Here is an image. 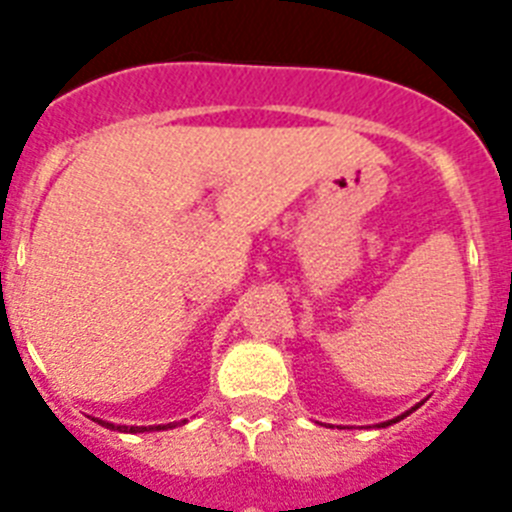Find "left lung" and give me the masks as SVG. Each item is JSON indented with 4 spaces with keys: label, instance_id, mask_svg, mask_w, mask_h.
Returning <instances> with one entry per match:
<instances>
[{
    "label": "left lung",
    "instance_id": "8db88e82",
    "mask_svg": "<svg viewBox=\"0 0 512 512\" xmlns=\"http://www.w3.org/2000/svg\"><path fill=\"white\" fill-rule=\"evenodd\" d=\"M415 408H418V405H415ZM415 408H413V410H415ZM413 410H408V413H402V415H397V418L387 420V423H379V425H382V428H384V425H392V423H397V420H402V418H408V415H410V413H413Z\"/></svg>",
    "mask_w": 512,
    "mask_h": 512
}]
</instances>
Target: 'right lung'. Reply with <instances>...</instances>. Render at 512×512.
I'll use <instances>...</instances> for the list:
<instances>
[{
	"mask_svg": "<svg viewBox=\"0 0 512 512\" xmlns=\"http://www.w3.org/2000/svg\"><path fill=\"white\" fill-rule=\"evenodd\" d=\"M97 423H102L104 428H115V431H122V433H143V431H166V428H174V425H112V423H104V420H97Z\"/></svg>",
	"mask_w": 512,
	"mask_h": 512,
	"instance_id": "right-lung-1",
	"label": "right lung"
}]
</instances>
